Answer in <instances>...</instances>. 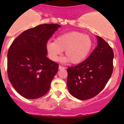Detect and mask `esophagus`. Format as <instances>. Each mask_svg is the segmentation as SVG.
Segmentation results:
<instances>
[{
  "instance_id": "obj_1",
  "label": "esophagus",
  "mask_w": 124,
  "mask_h": 124,
  "mask_svg": "<svg viewBox=\"0 0 124 124\" xmlns=\"http://www.w3.org/2000/svg\"><path fill=\"white\" fill-rule=\"evenodd\" d=\"M59 70H64V69H65V67H62V66H61V65H59Z\"/></svg>"
}]
</instances>
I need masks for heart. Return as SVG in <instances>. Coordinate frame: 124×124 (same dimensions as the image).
Returning <instances> with one entry per match:
<instances>
[{
	"label": "heart",
	"instance_id": "obj_1",
	"mask_svg": "<svg viewBox=\"0 0 124 124\" xmlns=\"http://www.w3.org/2000/svg\"><path fill=\"white\" fill-rule=\"evenodd\" d=\"M92 47V41L89 36L81 32H71L59 36L55 41H48L46 50L48 56L53 61H57L65 51L66 56L62 62L70 61L77 64L84 61L88 56Z\"/></svg>",
	"mask_w": 124,
	"mask_h": 124
}]
</instances>
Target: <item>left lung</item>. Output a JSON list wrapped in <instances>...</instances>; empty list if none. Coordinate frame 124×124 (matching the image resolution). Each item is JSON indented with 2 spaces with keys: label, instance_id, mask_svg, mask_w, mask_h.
<instances>
[{
  "label": "left lung",
  "instance_id": "obj_1",
  "mask_svg": "<svg viewBox=\"0 0 124 124\" xmlns=\"http://www.w3.org/2000/svg\"><path fill=\"white\" fill-rule=\"evenodd\" d=\"M98 45L79 64L67 69V87L73 97L86 100L95 97L104 88L113 70V51L108 43L97 36Z\"/></svg>",
  "mask_w": 124,
  "mask_h": 124
}]
</instances>
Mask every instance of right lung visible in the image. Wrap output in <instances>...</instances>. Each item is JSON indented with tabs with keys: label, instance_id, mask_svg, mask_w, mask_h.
Wrapping results in <instances>:
<instances>
[{
	"label": "right lung",
	"instance_id": "obj_1",
	"mask_svg": "<svg viewBox=\"0 0 124 124\" xmlns=\"http://www.w3.org/2000/svg\"><path fill=\"white\" fill-rule=\"evenodd\" d=\"M60 27L57 24L39 25L24 31L11 44L8 53V78L22 97L37 99L49 90L59 65L46 56V44Z\"/></svg>",
	"mask_w": 124,
	"mask_h": 124
}]
</instances>
